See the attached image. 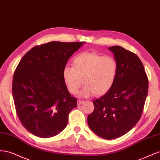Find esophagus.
I'll return each mask as SVG.
<instances>
[{"label": "esophagus", "instance_id": "obj_1", "mask_svg": "<svg viewBox=\"0 0 160 160\" xmlns=\"http://www.w3.org/2000/svg\"><path fill=\"white\" fill-rule=\"evenodd\" d=\"M84 103V101H82V100H78L77 101V105H81L82 103Z\"/></svg>", "mask_w": 160, "mask_h": 160}]
</instances>
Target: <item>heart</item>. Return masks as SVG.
I'll return each instance as SVG.
<instances>
[{
    "instance_id": "obj_1",
    "label": "heart",
    "mask_w": 160,
    "mask_h": 160,
    "mask_svg": "<svg viewBox=\"0 0 160 160\" xmlns=\"http://www.w3.org/2000/svg\"><path fill=\"white\" fill-rule=\"evenodd\" d=\"M73 65L64 67L62 77L67 89L72 94L76 93L84 83L85 86L79 93L81 97L108 93L118 75V62L113 57L95 52H84L77 56Z\"/></svg>"
}]
</instances>
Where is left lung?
<instances>
[{"label": "left lung", "mask_w": 160, "mask_h": 160, "mask_svg": "<svg viewBox=\"0 0 160 160\" xmlns=\"http://www.w3.org/2000/svg\"><path fill=\"white\" fill-rule=\"evenodd\" d=\"M108 49L114 54L118 71L111 89L93 101L88 117L92 132L105 139L118 138L138 122L148 92V79L143 63L133 52L120 46Z\"/></svg>", "instance_id": "left-lung-1"}]
</instances>
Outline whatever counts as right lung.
<instances>
[{"label": "right lung", "mask_w": 160, "mask_h": 160, "mask_svg": "<svg viewBox=\"0 0 160 160\" xmlns=\"http://www.w3.org/2000/svg\"><path fill=\"white\" fill-rule=\"evenodd\" d=\"M85 42L51 41L33 47L14 71L12 97L19 120L27 130L42 138L63 130L77 99L62 77L67 62Z\"/></svg>", "instance_id": "add662e5"}]
</instances>
